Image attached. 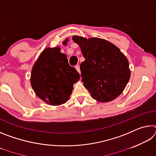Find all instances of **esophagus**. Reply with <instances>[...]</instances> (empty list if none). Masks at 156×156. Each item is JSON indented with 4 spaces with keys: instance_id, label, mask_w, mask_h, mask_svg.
Listing matches in <instances>:
<instances>
[{
    "instance_id": "obj_1",
    "label": "esophagus",
    "mask_w": 156,
    "mask_h": 156,
    "mask_svg": "<svg viewBox=\"0 0 156 156\" xmlns=\"http://www.w3.org/2000/svg\"><path fill=\"white\" fill-rule=\"evenodd\" d=\"M75 68H76V69L77 70L79 73H80V66H79V65H76V67H75Z\"/></svg>"
}]
</instances>
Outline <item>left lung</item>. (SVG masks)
Segmentation results:
<instances>
[{
    "instance_id": "1",
    "label": "left lung",
    "mask_w": 156,
    "mask_h": 156,
    "mask_svg": "<svg viewBox=\"0 0 156 156\" xmlns=\"http://www.w3.org/2000/svg\"><path fill=\"white\" fill-rule=\"evenodd\" d=\"M84 58L80 64L82 82L94 99L112 101L122 94L130 78L126 56L114 44L99 38L73 36Z\"/></svg>"
}]
</instances>
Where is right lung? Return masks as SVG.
Returning <instances> with one entry per match:
<instances>
[{
    "mask_svg": "<svg viewBox=\"0 0 156 156\" xmlns=\"http://www.w3.org/2000/svg\"><path fill=\"white\" fill-rule=\"evenodd\" d=\"M67 41V38L62 44ZM79 79V73L69 65L66 54L58 47L43 50L34 65L30 80L36 96L46 103L56 106L67 101L73 84Z\"/></svg>",
    "mask_w": 156,
    "mask_h": 156,
    "instance_id": "1",
    "label": "right lung"
}]
</instances>
